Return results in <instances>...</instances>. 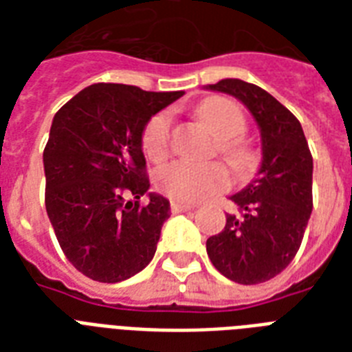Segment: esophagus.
I'll list each match as a JSON object with an SVG mask.
<instances>
[{
    "mask_svg": "<svg viewBox=\"0 0 352 352\" xmlns=\"http://www.w3.org/2000/svg\"><path fill=\"white\" fill-rule=\"evenodd\" d=\"M170 206L173 214H181V212H188V210L195 208L192 203H181V201H171Z\"/></svg>",
    "mask_w": 352,
    "mask_h": 352,
    "instance_id": "esophagus-1",
    "label": "esophagus"
}]
</instances>
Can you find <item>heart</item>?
Listing matches in <instances>:
<instances>
[{"instance_id":"heart-1","label":"heart","mask_w":352,"mask_h":352,"mask_svg":"<svg viewBox=\"0 0 352 352\" xmlns=\"http://www.w3.org/2000/svg\"><path fill=\"white\" fill-rule=\"evenodd\" d=\"M197 117L217 138V151L237 171H248L254 166L256 153L243 140L246 117L230 98H210L197 107ZM171 118L166 111L149 118L142 131V151L149 160L160 162L170 151ZM155 186L159 192L177 201H203L215 193L228 190L230 175L219 162L193 164L188 160H173L160 166L155 173Z\"/></svg>"}]
</instances>
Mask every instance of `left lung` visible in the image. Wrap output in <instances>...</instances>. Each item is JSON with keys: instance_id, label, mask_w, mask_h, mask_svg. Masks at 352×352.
I'll return each instance as SVG.
<instances>
[{"instance_id": "8db88e82", "label": "left lung", "mask_w": 352, "mask_h": 352, "mask_svg": "<svg viewBox=\"0 0 352 352\" xmlns=\"http://www.w3.org/2000/svg\"><path fill=\"white\" fill-rule=\"evenodd\" d=\"M206 89L235 96L261 131L257 177L232 195L237 214L206 241L210 261L225 278L256 285L281 274L300 250L312 212V155L300 120L259 85L237 78Z\"/></svg>"}]
</instances>
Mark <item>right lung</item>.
<instances>
[{
    "label": "right lung",
    "instance_id": "1",
    "mask_svg": "<svg viewBox=\"0 0 352 352\" xmlns=\"http://www.w3.org/2000/svg\"><path fill=\"white\" fill-rule=\"evenodd\" d=\"M182 95L93 84L52 118L43 149L47 215L65 257L87 278L118 283L153 259L170 201L149 193L140 204L149 190L142 131Z\"/></svg>",
    "mask_w": 352,
    "mask_h": 352
}]
</instances>
